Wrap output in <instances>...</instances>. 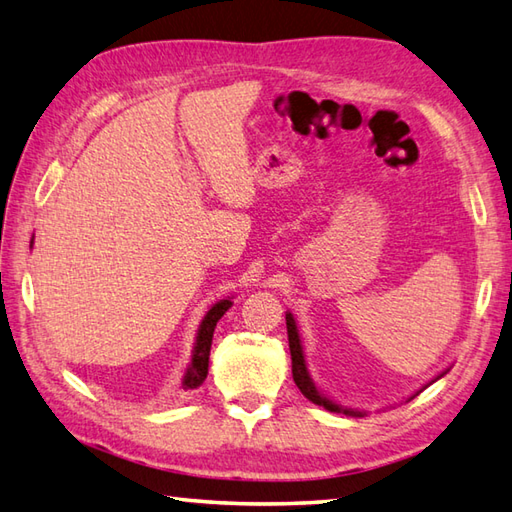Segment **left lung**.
Segmentation results:
<instances>
[{"instance_id":"1","label":"left lung","mask_w":512,"mask_h":512,"mask_svg":"<svg viewBox=\"0 0 512 512\" xmlns=\"http://www.w3.org/2000/svg\"><path fill=\"white\" fill-rule=\"evenodd\" d=\"M286 328H288V346H290V359H293V379L297 388L302 390V395L306 399H310V402L317 404V406H324L326 410H333V413H342L346 415H359L355 413V410H344L339 408L337 404L330 402V399H326L319 390L313 386V382H310L308 377V370H306V362H304V350H302V342H299V333H297V326H295V319L293 315H286Z\"/></svg>"}]
</instances>
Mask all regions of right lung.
Here are the masks:
<instances>
[{
    "instance_id": "right-lung-1",
    "label": "right lung",
    "mask_w": 512,
    "mask_h": 512,
    "mask_svg": "<svg viewBox=\"0 0 512 512\" xmlns=\"http://www.w3.org/2000/svg\"><path fill=\"white\" fill-rule=\"evenodd\" d=\"M230 304H233L230 299H222V302H217L202 319V326H199V333H197V344L193 350V364H190L184 377V390H193L204 384V379L208 375V355H210V344H213L215 326L230 308Z\"/></svg>"
}]
</instances>
